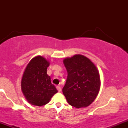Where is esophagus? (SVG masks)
<instances>
[{
    "label": "esophagus",
    "mask_w": 128,
    "mask_h": 128,
    "mask_svg": "<svg viewBox=\"0 0 128 128\" xmlns=\"http://www.w3.org/2000/svg\"><path fill=\"white\" fill-rule=\"evenodd\" d=\"M56 88H57V89H58V92H60V91H61V88H60V86H57Z\"/></svg>",
    "instance_id": "34e87169"
}]
</instances>
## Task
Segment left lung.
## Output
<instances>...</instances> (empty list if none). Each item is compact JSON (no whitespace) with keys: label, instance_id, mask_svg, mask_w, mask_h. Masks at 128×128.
I'll use <instances>...</instances> for the list:
<instances>
[{"label":"left lung","instance_id":"left-lung-1","mask_svg":"<svg viewBox=\"0 0 128 128\" xmlns=\"http://www.w3.org/2000/svg\"><path fill=\"white\" fill-rule=\"evenodd\" d=\"M68 77L62 92L69 104L77 108L87 107L95 100L100 88V74L87 57L75 55L63 61Z\"/></svg>","mask_w":128,"mask_h":128}]
</instances>
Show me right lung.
<instances>
[{
    "instance_id": "right-lung-1",
    "label": "right lung",
    "mask_w": 128,
    "mask_h": 128,
    "mask_svg": "<svg viewBox=\"0 0 128 128\" xmlns=\"http://www.w3.org/2000/svg\"><path fill=\"white\" fill-rule=\"evenodd\" d=\"M50 62L42 56L33 58L27 65L22 79L23 94L30 104L42 106L47 104L58 92L47 74Z\"/></svg>"
}]
</instances>
